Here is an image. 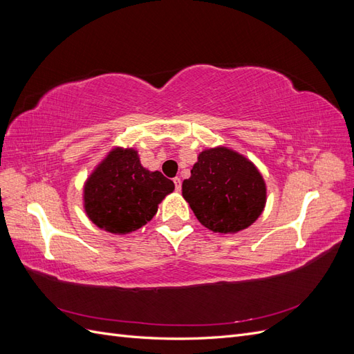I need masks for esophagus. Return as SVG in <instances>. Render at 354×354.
<instances>
[{
  "mask_svg": "<svg viewBox=\"0 0 354 354\" xmlns=\"http://www.w3.org/2000/svg\"><path fill=\"white\" fill-rule=\"evenodd\" d=\"M173 181H174L176 190H177V192H180V190H181V180H180L178 177H174V178H173Z\"/></svg>",
  "mask_w": 354,
  "mask_h": 354,
  "instance_id": "34e87169",
  "label": "esophagus"
}]
</instances>
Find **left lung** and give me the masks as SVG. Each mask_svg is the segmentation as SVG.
<instances>
[{
	"mask_svg": "<svg viewBox=\"0 0 354 354\" xmlns=\"http://www.w3.org/2000/svg\"><path fill=\"white\" fill-rule=\"evenodd\" d=\"M181 192L202 226L216 233L250 227L261 216L267 196L257 167L224 146L199 153Z\"/></svg>",
	"mask_w": 354,
	"mask_h": 354,
	"instance_id": "8db88e82",
	"label": "left lung"
}]
</instances>
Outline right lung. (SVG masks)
I'll use <instances>...</instances> for the list:
<instances>
[{
    "label": "right lung",
    "instance_id": "right-lung-1",
    "mask_svg": "<svg viewBox=\"0 0 354 354\" xmlns=\"http://www.w3.org/2000/svg\"><path fill=\"white\" fill-rule=\"evenodd\" d=\"M174 183L140 164L136 149L115 147L84 185V209L95 226L127 234L151 221Z\"/></svg>",
    "mask_w": 354,
    "mask_h": 354
}]
</instances>
